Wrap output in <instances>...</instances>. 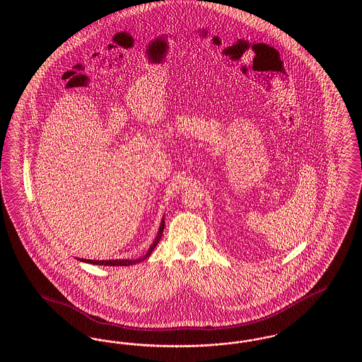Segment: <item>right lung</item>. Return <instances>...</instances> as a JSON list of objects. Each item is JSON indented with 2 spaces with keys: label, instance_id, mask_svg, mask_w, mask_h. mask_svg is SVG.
Instances as JSON below:
<instances>
[{
  "label": "right lung",
  "instance_id": "1",
  "mask_svg": "<svg viewBox=\"0 0 362 362\" xmlns=\"http://www.w3.org/2000/svg\"><path fill=\"white\" fill-rule=\"evenodd\" d=\"M164 226H165V221H164V218H163V220H161V224H160V228H158V232H157V236H156L155 241H153V244L149 247L148 252H146L144 257H141V258L112 259V260H90V259H80V260L86 262V263H90V264H100V266H130V264L139 263V262H142V260H145V259L151 257V254H152V251L155 250L157 243H158V240L161 239V235H163Z\"/></svg>",
  "mask_w": 362,
  "mask_h": 362
}]
</instances>
